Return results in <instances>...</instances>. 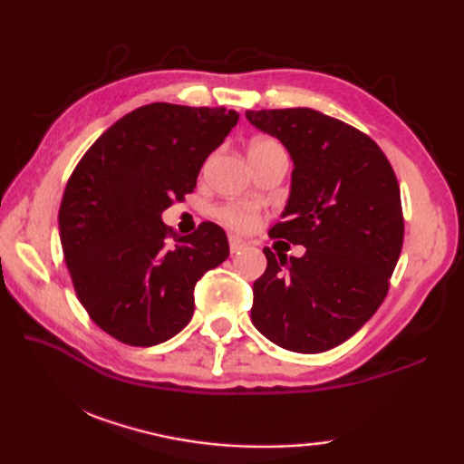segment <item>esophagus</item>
I'll return each instance as SVG.
<instances>
[{"mask_svg":"<svg viewBox=\"0 0 464 464\" xmlns=\"http://www.w3.org/2000/svg\"><path fill=\"white\" fill-rule=\"evenodd\" d=\"M245 247H247V241L237 237V235H231V237H229V249H231V253H239Z\"/></svg>","mask_w":464,"mask_h":464,"instance_id":"obj_1","label":"esophagus"}]
</instances>
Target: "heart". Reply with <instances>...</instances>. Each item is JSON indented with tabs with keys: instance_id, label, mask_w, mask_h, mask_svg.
I'll return each instance as SVG.
<instances>
[{
	"instance_id": "heart-1",
	"label": "heart",
	"mask_w": 464,
	"mask_h": 464,
	"mask_svg": "<svg viewBox=\"0 0 464 464\" xmlns=\"http://www.w3.org/2000/svg\"><path fill=\"white\" fill-rule=\"evenodd\" d=\"M273 147H281V145L277 141H273V140H255L249 147V151L251 150H273ZM213 215H215V219L221 221L223 225L233 227V229L245 231V229H251V227L257 223L259 211L253 203L235 201V203L219 205L213 211Z\"/></svg>"
}]
</instances>
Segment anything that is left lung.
Segmentation results:
<instances>
[{"label": "left lung", "instance_id": "left-lung-1", "mask_svg": "<svg viewBox=\"0 0 464 464\" xmlns=\"http://www.w3.org/2000/svg\"><path fill=\"white\" fill-rule=\"evenodd\" d=\"M295 163L285 221L271 239L303 245V257L265 247L251 319L293 353H323L353 337L389 293L405 237L397 175L381 147L353 125L307 107L247 111Z\"/></svg>", "mask_w": 464, "mask_h": 464}]
</instances>
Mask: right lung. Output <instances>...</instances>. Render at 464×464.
<instances>
[{"label": "right lung", "instance_id": "add662e5", "mask_svg": "<svg viewBox=\"0 0 464 464\" xmlns=\"http://www.w3.org/2000/svg\"><path fill=\"white\" fill-rule=\"evenodd\" d=\"M237 121L225 107H137L69 177L59 207L65 265L83 309L113 339L153 347L175 337L193 317L197 281L229 257L219 225L205 221L173 245L161 213L195 189Z\"/></svg>", "mask_w": 464, "mask_h": 464}]
</instances>
